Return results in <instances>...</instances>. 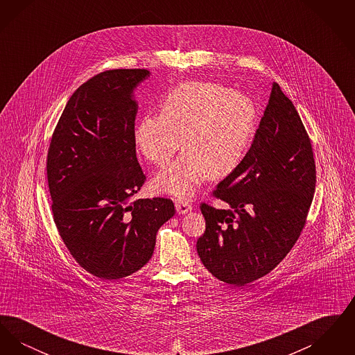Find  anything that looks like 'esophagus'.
Masks as SVG:
<instances>
[{
  "instance_id": "1",
  "label": "esophagus",
  "mask_w": 355,
  "mask_h": 355,
  "mask_svg": "<svg viewBox=\"0 0 355 355\" xmlns=\"http://www.w3.org/2000/svg\"><path fill=\"white\" fill-rule=\"evenodd\" d=\"M175 209H177V211H178L180 214H186V213L191 211L193 206H191V203L189 202V201H186V200H180V201L175 202Z\"/></svg>"
}]
</instances>
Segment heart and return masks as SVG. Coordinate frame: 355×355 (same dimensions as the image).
Returning a JSON list of instances; mask_svg holds the SVG:
<instances>
[{
    "label": "heart",
    "instance_id": "heart-1",
    "mask_svg": "<svg viewBox=\"0 0 355 355\" xmlns=\"http://www.w3.org/2000/svg\"><path fill=\"white\" fill-rule=\"evenodd\" d=\"M255 122V106L243 93L214 83H186L170 90L161 113L137 122L135 142L146 159L164 166L153 186L159 193L191 197L203 181L230 174L241 164Z\"/></svg>",
    "mask_w": 355,
    "mask_h": 355
}]
</instances>
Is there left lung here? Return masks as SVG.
Segmentation results:
<instances>
[{"mask_svg": "<svg viewBox=\"0 0 355 355\" xmlns=\"http://www.w3.org/2000/svg\"><path fill=\"white\" fill-rule=\"evenodd\" d=\"M315 181L302 119L274 83L249 152L213 191L229 209L201 203L206 230L197 252L205 268L234 286L270 272L301 236Z\"/></svg>", "mask_w": 355, "mask_h": 355, "instance_id": "1", "label": "left lung"}]
</instances>
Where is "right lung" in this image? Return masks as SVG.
Here are the masks:
<instances>
[{
	"label": "right lung",
	"mask_w": 355,
	"mask_h": 355,
	"mask_svg": "<svg viewBox=\"0 0 355 355\" xmlns=\"http://www.w3.org/2000/svg\"><path fill=\"white\" fill-rule=\"evenodd\" d=\"M149 74L113 69L87 80L69 98L48 150L57 230L77 263L107 281L144 268L175 213L169 198L132 201L146 181L135 154L133 90Z\"/></svg>",
	"instance_id": "right-lung-1"
}]
</instances>
